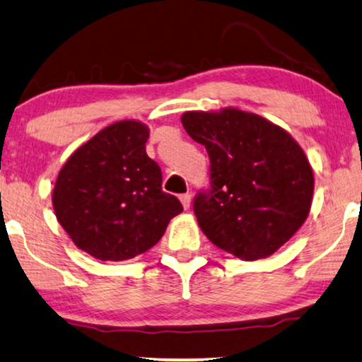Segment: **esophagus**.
Instances as JSON below:
<instances>
[{
	"label": "esophagus",
	"mask_w": 362,
	"mask_h": 362,
	"mask_svg": "<svg viewBox=\"0 0 362 362\" xmlns=\"http://www.w3.org/2000/svg\"><path fill=\"white\" fill-rule=\"evenodd\" d=\"M180 199H181V204H182V207H185V209H189L191 207V194H181L180 196Z\"/></svg>",
	"instance_id": "1"
}]
</instances>
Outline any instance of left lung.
I'll use <instances>...</instances> for the list:
<instances>
[{
    "mask_svg": "<svg viewBox=\"0 0 362 362\" xmlns=\"http://www.w3.org/2000/svg\"><path fill=\"white\" fill-rule=\"evenodd\" d=\"M181 122L211 160V189L194 199L207 239L242 260L279 250L313 199V170L301 146L284 128L234 107L186 112Z\"/></svg>",
    "mask_w": 362,
    "mask_h": 362,
    "instance_id": "obj_1",
    "label": "left lung"
}]
</instances>
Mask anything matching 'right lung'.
<instances>
[{"label":"right lung","instance_id":"1","mask_svg":"<svg viewBox=\"0 0 362 362\" xmlns=\"http://www.w3.org/2000/svg\"><path fill=\"white\" fill-rule=\"evenodd\" d=\"M145 123H112L78 146L59 171L52 206L78 249L120 262L158 244L182 206L161 189V170L146 155Z\"/></svg>","mask_w":362,"mask_h":362}]
</instances>
